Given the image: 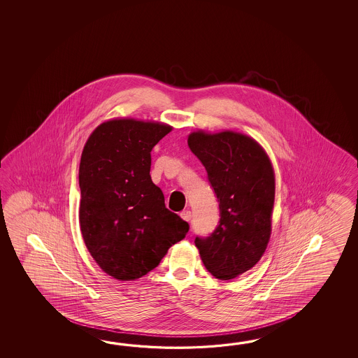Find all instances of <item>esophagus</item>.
Here are the masks:
<instances>
[{
  "label": "esophagus",
  "mask_w": 358,
  "mask_h": 358,
  "mask_svg": "<svg viewBox=\"0 0 358 358\" xmlns=\"http://www.w3.org/2000/svg\"><path fill=\"white\" fill-rule=\"evenodd\" d=\"M180 217H182V220L190 221L192 219V213L188 210H185V211H182L180 213Z\"/></svg>",
  "instance_id": "34e87169"
}]
</instances>
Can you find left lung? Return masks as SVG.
Returning a JSON list of instances; mask_svg holds the SVG:
<instances>
[{
	"mask_svg": "<svg viewBox=\"0 0 358 358\" xmlns=\"http://www.w3.org/2000/svg\"><path fill=\"white\" fill-rule=\"evenodd\" d=\"M188 145L205 166L220 208L213 233L196 236L194 243L206 268L216 279L230 280L255 266L266 250L274 207V169L255 139L231 130L193 131Z\"/></svg>",
	"mask_w": 358,
	"mask_h": 358,
	"instance_id": "left-lung-1",
	"label": "left lung"
}]
</instances>
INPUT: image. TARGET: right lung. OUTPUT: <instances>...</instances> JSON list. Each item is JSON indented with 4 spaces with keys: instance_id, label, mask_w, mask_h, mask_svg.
<instances>
[{
    "instance_id": "1",
    "label": "right lung",
    "mask_w": 358,
    "mask_h": 358,
    "mask_svg": "<svg viewBox=\"0 0 358 358\" xmlns=\"http://www.w3.org/2000/svg\"><path fill=\"white\" fill-rule=\"evenodd\" d=\"M168 124L113 119L93 130L79 165V222L92 257L117 280L142 278L189 230L150 176Z\"/></svg>"
}]
</instances>
